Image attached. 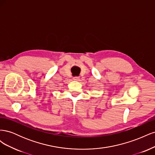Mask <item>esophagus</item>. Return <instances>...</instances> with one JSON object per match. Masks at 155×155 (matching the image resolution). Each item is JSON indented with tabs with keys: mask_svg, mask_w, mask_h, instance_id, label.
Returning a JSON list of instances; mask_svg holds the SVG:
<instances>
[{
	"mask_svg": "<svg viewBox=\"0 0 155 155\" xmlns=\"http://www.w3.org/2000/svg\"><path fill=\"white\" fill-rule=\"evenodd\" d=\"M73 79L74 81H79V77H78V76H75V77H74V78H73Z\"/></svg>",
	"mask_w": 155,
	"mask_h": 155,
	"instance_id": "34e87169",
	"label": "esophagus"
}]
</instances>
